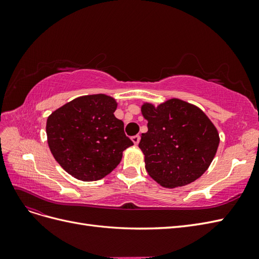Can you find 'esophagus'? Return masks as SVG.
Returning a JSON list of instances; mask_svg holds the SVG:
<instances>
[{
    "instance_id": "esophagus-1",
    "label": "esophagus",
    "mask_w": 259,
    "mask_h": 259,
    "mask_svg": "<svg viewBox=\"0 0 259 259\" xmlns=\"http://www.w3.org/2000/svg\"><path fill=\"white\" fill-rule=\"evenodd\" d=\"M132 142L134 143V145H135V146H137V145L139 144V142H140V136H139V135L133 136V137H132Z\"/></svg>"
}]
</instances>
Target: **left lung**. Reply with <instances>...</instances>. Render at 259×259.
<instances>
[{
    "instance_id": "obj_1",
    "label": "left lung",
    "mask_w": 259,
    "mask_h": 259,
    "mask_svg": "<svg viewBox=\"0 0 259 259\" xmlns=\"http://www.w3.org/2000/svg\"><path fill=\"white\" fill-rule=\"evenodd\" d=\"M148 132L139 148L148 174L165 188L183 187L205 173L219 145L215 125L197 106L171 98L159 106L145 103Z\"/></svg>"
}]
</instances>
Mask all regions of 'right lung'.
Masks as SVG:
<instances>
[{
    "label": "right lung",
    "instance_id": "1",
    "mask_svg": "<svg viewBox=\"0 0 259 259\" xmlns=\"http://www.w3.org/2000/svg\"><path fill=\"white\" fill-rule=\"evenodd\" d=\"M117 103L105 94L77 97L55 110L46 121L53 156L68 174L83 182L104 178L133 146L116 119Z\"/></svg>",
    "mask_w": 259,
    "mask_h": 259
}]
</instances>
